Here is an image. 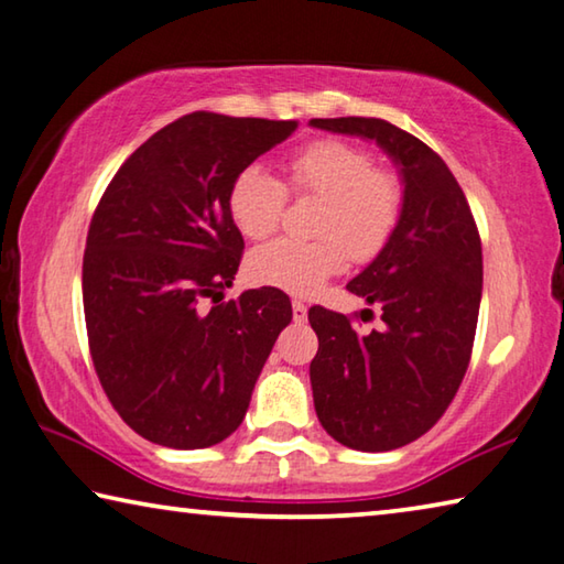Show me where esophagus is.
<instances>
[{
    "mask_svg": "<svg viewBox=\"0 0 564 564\" xmlns=\"http://www.w3.org/2000/svg\"><path fill=\"white\" fill-rule=\"evenodd\" d=\"M292 317H294V322H307V304L294 300L292 302Z\"/></svg>",
    "mask_w": 564,
    "mask_h": 564,
    "instance_id": "esophagus-1",
    "label": "esophagus"
}]
</instances>
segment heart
Here are the masks:
<instances>
[{
	"label": "heart",
	"instance_id": "heart-1",
	"mask_svg": "<svg viewBox=\"0 0 564 564\" xmlns=\"http://www.w3.org/2000/svg\"><path fill=\"white\" fill-rule=\"evenodd\" d=\"M288 189L317 197L312 235L317 239H274L247 260L252 282L290 294H312L347 262H369L390 242L402 217L404 189L392 170L375 167L372 154L343 140H319L288 162ZM282 182L249 164L232 180L227 207L247 239H264L284 215Z\"/></svg>",
	"mask_w": 564,
	"mask_h": 564
}]
</instances>
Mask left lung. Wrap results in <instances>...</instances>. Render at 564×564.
Returning a JSON list of instances; mask_svg holds the SVG:
<instances>
[{
	"label": "left lung",
	"mask_w": 564,
	"mask_h": 564,
	"mask_svg": "<svg viewBox=\"0 0 564 564\" xmlns=\"http://www.w3.org/2000/svg\"><path fill=\"white\" fill-rule=\"evenodd\" d=\"M310 127L375 142L400 172V225L347 284L382 307L384 327L357 335L339 312L310 310L319 339L310 382L322 427L345 447L397 449L445 414L467 372L482 300V245L455 174L417 137L372 117L310 119Z\"/></svg>",
	"instance_id": "1"
}]
</instances>
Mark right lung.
<instances>
[{
  "instance_id": "obj_1",
  "label": "right lung",
  "mask_w": 564,
  "mask_h": 564,
  "mask_svg": "<svg viewBox=\"0 0 564 564\" xmlns=\"http://www.w3.org/2000/svg\"><path fill=\"white\" fill-rule=\"evenodd\" d=\"M294 129L192 112L154 132L99 199L82 264L91 362L119 417L154 445L202 449L232 435L292 322L282 290L229 302L221 290L245 249L232 180Z\"/></svg>"
}]
</instances>
